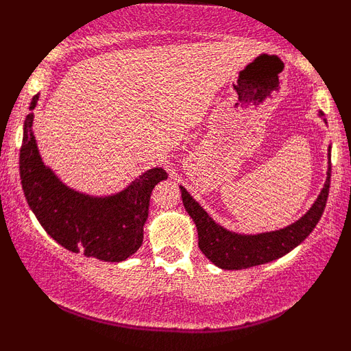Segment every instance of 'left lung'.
<instances>
[{
    "instance_id": "1",
    "label": "left lung",
    "mask_w": 351,
    "mask_h": 351,
    "mask_svg": "<svg viewBox=\"0 0 351 351\" xmlns=\"http://www.w3.org/2000/svg\"><path fill=\"white\" fill-rule=\"evenodd\" d=\"M330 160V153H329ZM330 185V166L328 167V179L324 189L315 201L313 208L300 220L289 227L278 230V232L254 234V237H241V234L230 233L219 227L208 213L191 198L184 186H180L182 201L186 213L193 219L198 228V246L201 252L223 270H243V268L262 265V263L276 261L292 251L295 246L304 241L313 232L316 223L319 222L324 213L326 201L329 195Z\"/></svg>"
}]
</instances>
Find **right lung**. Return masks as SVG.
I'll list each match as a JSON object with an SVG mask.
<instances>
[{
	"label": "right lung",
	"instance_id": "1",
	"mask_svg": "<svg viewBox=\"0 0 351 351\" xmlns=\"http://www.w3.org/2000/svg\"><path fill=\"white\" fill-rule=\"evenodd\" d=\"M38 95L32 99L35 108ZM33 114L23 126L21 180L38 222L60 246L104 262H121L141 247L152 190L166 179L161 167L147 171L126 190L110 198H90L66 189L45 167L32 132Z\"/></svg>",
	"mask_w": 351,
	"mask_h": 351
}]
</instances>
